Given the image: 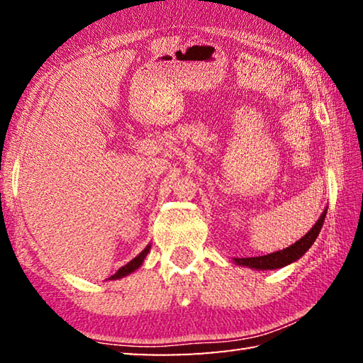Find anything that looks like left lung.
<instances>
[{
  "instance_id": "8db88e82",
  "label": "left lung",
  "mask_w": 363,
  "mask_h": 363,
  "mask_svg": "<svg viewBox=\"0 0 363 363\" xmlns=\"http://www.w3.org/2000/svg\"><path fill=\"white\" fill-rule=\"evenodd\" d=\"M325 216H327V210L322 213V216L318 218L314 227L306 233V235L298 240L296 243H293L291 247H288L285 250H280L277 253H270L266 256H256V257H235V264L238 266H247L251 269H257V270H267V269H280L285 267L288 264H291L294 261H298L301 256H303L307 250L312 247V243L315 242V238L318 237V232H320Z\"/></svg>"
}]
</instances>
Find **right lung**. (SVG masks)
Segmentation results:
<instances>
[{
	"label": "right lung",
	"instance_id": "add662e5",
	"mask_svg": "<svg viewBox=\"0 0 363 363\" xmlns=\"http://www.w3.org/2000/svg\"><path fill=\"white\" fill-rule=\"evenodd\" d=\"M149 251H150V245H147V247L140 251V253L134 257V259H131L130 262L126 264V266H123V267H120L118 270H116V272L112 275V277H110V280H116V279H121V277H126L128 274H131V272H134V270L136 269H139L140 267V264L144 262V259H145V256L149 255Z\"/></svg>",
	"mask_w": 363,
	"mask_h": 363
}]
</instances>
